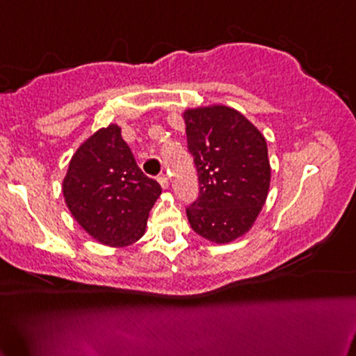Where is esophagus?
I'll return each mask as SVG.
<instances>
[{
  "label": "esophagus",
  "mask_w": 356,
  "mask_h": 356,
  "mask_svg": "<svg viewBox=\"0 0 356 356\" xmlns=\"http://www.w3.org/2000/svg\"><path fill=\"white\" fill-rule=\"evenodd\" d=\"M158 183H160L163 190H166V188L170 186V179H168V177H166V175H161V177H158Z\"/></svg>",
  "instance_id": "esophagus-1"
}]
</instances>
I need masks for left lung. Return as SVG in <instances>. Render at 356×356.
<instances>
[{"label": "left lung", "mask_w": 356, "mask_h": 356, "mask_svg": "<svg viewBox=\"0 0 356 356\" xmlns=\"http://www.w3.org/2000/svg\"><path fill=\"white\" fill-rule=\"evenodd\" d=\"M188 150L195 160L200 196L186 208L196 234L227 244L251 229L266 203L270 165L264 135L226 105L183 113Z\"/></svg>", "instance_id": "8db88e82"}]
</instances>
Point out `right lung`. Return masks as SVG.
I'll use <instances>...</instances> for the list:
<instances>
[{
  "instance_id": "right-lung-1",
  "label": "right lung",
  "mask_w": 356,
  "mask_h": 356,
  "mask_svg": "<svg viewBox=\"0 0 356 356\" xmlns=\"http://www.w3.org/2000/svg\"><path fill=\"white\" fill-rule=\"evenodd\" d=\"M63 193L69 211L87 234L100 244L125 248L145 234L161 186L138 168L120 127L111 124L74 153Z\"/></svg>"
}]
</instances>
